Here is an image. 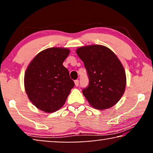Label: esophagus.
I'll list each match as a JSON object with an SVG mask.
<instances>
[{
	"label": "esophagus",
	"instance_id": "34e87169",
	"mask_svg": "<svg viewBox=\"0 0 153 153\" xmlns=\"http://www.w3.org/2000/svg\"><path fill=\"white\" fill-rule=\"evenodd\" d=\"M74 84L76 86H78L79 85V80H75L74 81Z\"/></svg>",
	"mask_w": 153,
	"mask_h": 153
}]
</instances>
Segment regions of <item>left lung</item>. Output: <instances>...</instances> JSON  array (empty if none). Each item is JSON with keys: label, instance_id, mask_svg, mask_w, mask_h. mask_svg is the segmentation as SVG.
I'll return each instance as SVG.
<instances>
[{"label": "left lung", "instance_id": "obj_1", "mask_svg": "<svg viewBox=\"0 0 153 153\" xmlns=\"http://www.w3.org/2000/svg\"><path fill=\"white\" fill-rule=\"evenodd\" d=\"M76 53L84 63L89 84L82 93L89 104L97 109L114 106L125 93L126 74L118 57L102 45L79 47Z\"/></svg>", "mask_w": 153, "mask_h": 153}]
</instances>
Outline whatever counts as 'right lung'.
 <instances>
[{
  "label": "right lung",
  "instance_id": "right-lung-1",
  "mask_svg": "<svg viewBox=\"0 0 153 153\" xmlns=\"http://www.w3.org/2000/svg\"><path fill=\"white\" fill-rule=\"evenodd\" d=\"M70 53L65 48H49L39 52L26 69L25 91L30 102L47 113L60 109L74 83L62 62Z\"/></svg>",
  "mask_w": 153,
  "mask_h": 153
}]
</instances>
